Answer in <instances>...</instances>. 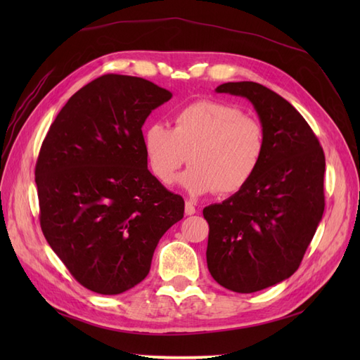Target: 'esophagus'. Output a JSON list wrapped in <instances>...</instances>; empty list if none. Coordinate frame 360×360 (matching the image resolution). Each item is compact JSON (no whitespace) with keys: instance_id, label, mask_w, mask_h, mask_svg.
<instances>
[{"instance_id":"obj_1","label":"esophagus","mask_w":360,"mask_h":360,"mask_svg":"<svg viewBox=\"0 0 360 360\" xmlns=\"http://www.w3.org/2000/svg\"><path fill=\"white\" fill-rule=\"evenodd\" d=\"M195 212H197V210H195V205L191 201H186V205H184V213H186L188 216H191Z\"/></svg>"}]
</instances>
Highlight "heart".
Instances as JSON below:
<instances>
[{"label":"heart","mask_w":360,"mask_h":360,"mask_svg":"<svg viewBox=\"0 0 360 360\" xmlns=\"http://www.w3.org/2000/svg\"><path fill=\"white\" fill-rule=\"evenodd\" d=\"M171 129L148 124L143 147L153 176L163 184L188 160L180 184L192 195L216 191L230 195L254 179L266 150L264 126L240 108L217 101H197L172 115Z\"/></svg>","instance_id":"obj_1"}]
</instances>
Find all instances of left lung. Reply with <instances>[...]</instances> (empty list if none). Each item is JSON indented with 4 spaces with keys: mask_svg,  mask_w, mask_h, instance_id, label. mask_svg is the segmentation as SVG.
I'll list each match as a JSON object with an SVG mask.
<instances>
[{
    "mask_svg": "<svg viewBox=\"0 0 360 360\" xmlns=\"http://www.w3.org/2000/svg\"><path fill=\"white\" fill-rule=\"evenodd\" d=\"M216 91L254 105L266 150L242 191L202 210L207 267L219 285L255 292L299 269L324 212L326 160L307 120L284 97L250 81L226 82Z\"/></svg>",
    "mask_w": 360,
    "mask_h": 360,
    "instance_id": "left-lung-1",
    "label": "left lung"
}]
</instances>
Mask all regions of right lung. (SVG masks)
<instances>
[{
  "label": "right lung",
  "mask_w": 360,
  "mask_h": 360,
  "mask_svg": "<svg viewBox=\"0 0 360 360\" xmlns=\"http://www.w3.org/2000/svg\"><path fill=\"white\" fill-rule=\"evenodd\" d=\"M171 97L147 79L103 75L70 97L41 143V231L70 275L94 292L139 284L160 237L183 217V198L147 168L141 130Z\"/></svg>",
  "instance_id": "1"
}]
</instances>
